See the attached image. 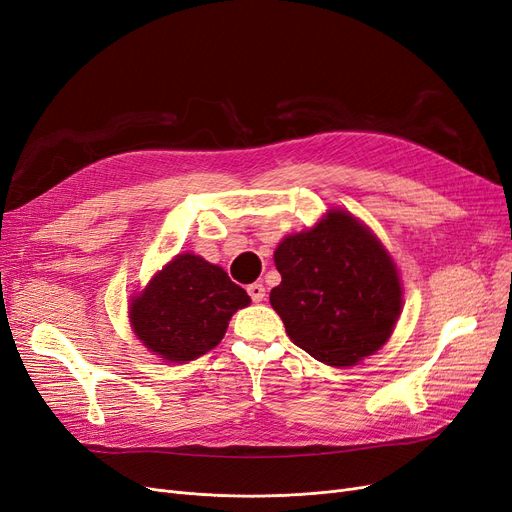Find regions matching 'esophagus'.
Masks as SVG:
<instances>
[{"mask_svg": "<svg viewBox=\"0 0 512 512\" xmlns=\"http://www.w3.org/2000/svg\"><path fill=\"white\" fill-rule=\"evenodd\" d=\"M246 293L251 295V299L255 301V304H259V301H263V297H266V287H263L261 282H253V285L246 287Z\"/></svg>", "mask_w": 512, "mask_h": 512, "instance_id": "esophagus-1", "label": "esophagus"}]
</instances>
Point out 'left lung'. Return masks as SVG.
Here are the masks:
<instances>
[{
  "label": "left lung",
  "instance_id": "obj_1",
  "mask_svg": "<svg viewBox=\"0 0 512 512\" xmlns=\"http://www.w3.org/2000/svg\"><path fill=\"white\" fill-rule=\"evenodd\" d=\"M280 285L270 304L293 344L316 361L350 367L380 350L403 306L384 244L348 211H329L274 251Z\"/></svg>",
  "mask_w": 512,
  "mask_h": 512
}]
</instances>
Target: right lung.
Listing matches in <instances>:
<instances>
[{
	"label": "right lung",
	"instance_id": "right-lung-1",
	"mask_svg": "<svg viewBox=\"0 0 512 512\" xmlns=\"http://www.w3.org/2000/svg\"><path fill=\"white\" fill-rule=\"evenodd\" d=\"M251 297L223 268L183 253L132 299L128 318L141 344L166 363H185L213 350L236 310Z\"/></svg>",
	"mask_w": 512,
	"mask_h": 512
}]
</instances>
